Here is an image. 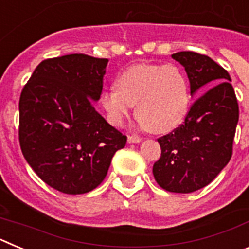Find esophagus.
Listing matches in <instances>:
<instances>
[{
	"instance_id": "esophagus-1",
	"label": "esophagus",
	"mask_w": 249,
	"mask_h": 249,
	"mask_svg": "<svg viewBox=\"0 0 249 249\" xmlns=\"http://www.w3.org/2000/svg\"><path fill=\"white\" fill-rule=\"evenodd\" d=\"M142 138L137 137V136H128V143H140Z\"/></svg>"
}]
</instances>
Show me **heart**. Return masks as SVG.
Segmentation results:
<instances>
[{
	"mask_svg": "<svg viewBox=\"0 0 249 249\" xmlns=\"http://www.w3.org/2000/svg\"><path fill=\"white\" fill-rule=\"evenodd\" d=\"M107 120L121 126L136 105V116L143 127L167 133L186 118L191 105L188 77L176 65L140 63L126 68L101 97Z\"/></svg>",
	"mask_w": 249,
	"mask_h": 249,
	"instance_id": "obj_1",
	"label": "heart"
}]
</instances>
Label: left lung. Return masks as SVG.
<instances>
[{
  "instance_id": "obj_1",
  "label": "left lung",
  "mask_w": 249,
  "mask_h": 249,
  "mask_svg": "<svg viewBox=\"0 0 249 249\" xmlns=\"http://www.w3.org/2000/svg\"><path fill=\"white\" fill-rule=\"evenodd\" d=\"M172 58L186 70L191 94L207 91L193 102L181 126L158 138L162 152L153 176L168 192L191 193L210 184L230 162L238 102L230 73L212 58L192 51Z\"/></svg>"
}]
</instances>
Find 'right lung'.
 <instances>
[{
	"mask_svg": "<svg viewBox=\"0 0 249 249\" xmlns=\"http://www.w3.org/2000/svg\"><path fill=\"white\" fill-rule=\"evenodd\" d=\"M108 59L83 53L42 61L19 97L18 138L27 163L66 195L100 186L127 137L96 111Z\"/></svg>",
	"mask_w": 249,
	"mask_h": 249,
	"instance_id": "right-lung-1",
	"label": "right lung"
}]
</instances>
